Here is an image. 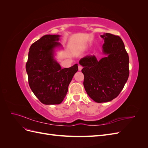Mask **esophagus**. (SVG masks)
I'll list each match as a JSON object with an SVG mask.
<instances>
[{"mask_svg": "<svg viewBox=\"0 0 148 148\" xmlns=\"http://www.w3.org/2000/svg\"><path fill=\"white\" fill-rule=\"evenodd\" d=\"M82 69H83L82 66V65H78V70H79V71H81V70H82Z\"/></svg>", "mask_w": 148, "mask_h": 148, "instance_id": "obj_1", "label": "esophagus"}]
</instances>
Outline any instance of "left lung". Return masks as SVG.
I'll return each instance as SVG.
<instances>
[{
    "mask_svg": "<svg viewBox=\"0 0 148 148\" xmlns=\"http://www.w3.org/2000/svg\"><path fill=\"white\" fill-rule=\"evenodd\" d=\"M101 37L104 40L102 52L106 57L98 60L95 56H86L79 61L83 66L85 90L98 103L117 97L129 77V57L122 39L110 33Z\"/></svg>",
    "mask_w": 148,
    "mask_h": 148,
    "instance_id": "left-lung-1",
    "label": "left lung"
}]
</instances>
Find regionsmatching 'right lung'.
<instances>
[{"label": "right lung", "mask_w": 148, "mask_h": 148, "mask_svg": "<svg viewBox=\"0 0 148 148\" xmlns=\"http://www.w3.org/2000/svg\"><path fill=\"white\" fill-rule=\"evenodd\" d=\"M60 35L47 34L31 46L26 64L29 87L42 104H59L78 70V64L62 69L55 59V49L62 47Z\"/></svg>", "instance_id": "obj_1"}]
</instances>
